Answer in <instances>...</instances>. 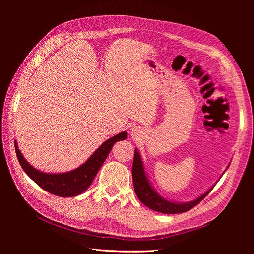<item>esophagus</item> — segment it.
<instances>
[{
    "instance_id": "34e87169",
    "label": "esophagus",
    "mask_w": 254,
    "mask_h": 254,
    "mask_svg": "<svg viewBox=\"0 0 254 254\" xmlns=\"http://www.w3.org/2000/svg\"><path fill=\"white\" fill-rule=\"evenodd\" d=\"M130 134H131V136L134 137V138H137V137H139V136L142 135V129H141L140 127H132V128L130 129Z\"/></svg>"
}]
</instances>
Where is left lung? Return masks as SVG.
Here are the masks:
<instances>
[{
	"instance_id": "1",
	"label": "left lung",
	"mask_w": 254,
	"mask_h": 254,
	"mask_svg": "<svg viewBox=\"0 0 254 254\" xmlns=\"http://www.w3.org/2000/svg\"><path fill=\"white\" fill-rule=\"evenodd\" d=\"M131 175L132 182H134V189L140 201L149 209L156 212L165 213V214H177V213H183L190 210L201 202L206 195H208V193L213 190V188H214V186H212V188H210L201 196H198L197 198L193 199V201L188 203L168 201L167 198L159 195L152 188V185L145 173L142 158L137 148L135 149L134 162H132L131 168Z\"/></svg>"
}]
</instances>
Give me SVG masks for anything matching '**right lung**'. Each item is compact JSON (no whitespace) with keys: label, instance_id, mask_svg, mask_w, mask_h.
<instances>
[{"label":"right lung","instance_id":"add662e5","mask_svg":"<svg viewBox=\"0 0 254 254\" xmlns=\"http://www.w3.org/2000/svg\"><path fill=\"white\" fill-rule=\"evenodd\" d=\"M127 137V131H122L106 140L100 147L93 152L87 161L80 167L64 173H45L37 170L23 157L22 153L18 149L17 142L14 141L15 151L18 162L33 181H35L40 188L44 190L63 197H71L81 194L84 192L95 179L97 173L102 167L105 159L110 153L114 143L117 141L126 140Z\"/></svg>","mask_w":254,"mask_h":254}]
</instances>
